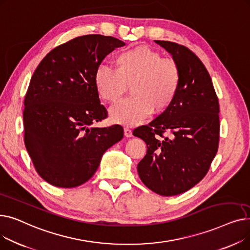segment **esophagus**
Here are the masks:
<instances>
[{
    "mask_svg": "<svg viewBox=\"0 0 250 250\" xmlns=\"http://www.w3.org/2000/svg\"><path fill=\"white\" fill-rule=\"evenodd\" d=\"M124 132H125V136L126 138H130V137H133L132 129H129L128 127H125V128H124Z\"/></svg>",
    "mask_w": 250,
    "mask_h": 250,
    "instance_id": "esophagus-1",
    "label": "esophagus"
}]
</instances>
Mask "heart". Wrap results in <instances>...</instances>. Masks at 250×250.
Masks as SVG:
<instances>
[{"label":"heart","mask_w":250,"mask_h":250,"mask_svg":"<svg viewBox=\"0 0 250 250\" xmlns=\"http://www.w3.org/2000/svg\"><path fill=\"white\" fill-rule=\"evenodd\" d=\"M116 69L100 63L94 73V85L105 101L120 99L130 84L132 95L110 108V120L115 124L138 125L157 111L167 108L179 90L181 74L178 64L162 59L156 50L139 46L118 54Z\"/></svg>","instance_id":"heart-1"}]
</instances>
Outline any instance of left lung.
<instances>
[{
	"instance_id": "8db88e82",
	"label": "left lung",
	"mask_w": 250,
	"mask_h": 250,
	"mask_svg": "<svg viewBox=\"0 0 250 250\" xmlns=\"http://www.w3.org/2000/svg\"><path fill=\"white\" fill-rule=\"evenodd\" d=\"M155 42L178 64L180 86L172 103L133 134L147 144V154L138 164L142 182L156 193L171 196L193 188L208 171L219 146L220 109L212 79L202 61L181 44ZM165 131L172 137H164Z\"/></svg>"
}]
</instances>
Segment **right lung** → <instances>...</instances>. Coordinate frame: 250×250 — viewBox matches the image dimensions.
<instances>
[{
    "instance_id": "1",
    "label": "right lung",
    "mask_w": 250,
    "mask_h": 250,
    "mask_svg": "<svg viewBox=\"0 0 250 250\" xmlns=\"http://www.w3.org/2000/svg\"><path fill=\"white\" fill-rule=\"evenodd\" d=\"M124 45L112 36H79L49 51L36 68L24 100V142L37 173L49 185H83L104 152L124 138L120 125L92 126L107 117L94 85L95 70Z\"/></svg>"
}]
</instances>
